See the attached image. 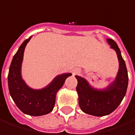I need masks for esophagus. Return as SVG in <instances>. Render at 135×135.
<instances>
[{
  "mask_svg": "<svg viewBox=\"0 0 135 135\" xmlns=\"http://www.w3.org/2000/svg\"><path fill=\"white\" fill-rule=\"evenodd\" d=\"M79 73V72H78V71H77V70H75V71H74V73H74V74H76V73Z\"/></svg>",
  "mask_w": 135,
  "mask_h": 135,
  "instance_id": "esophagus-1",
  "label": "esophagus"
}]
</instances>
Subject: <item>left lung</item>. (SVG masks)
Returning a JSON list of instances; mask_svg holds the SVG:
<instances>
[{
	"mask_svg": "<svg viewBox=\"0 0 135 135\" xmlns=\"http://www.w3.org/2000/svg\"><path fill=\"white\" fill-rule=\"evenodd\" d=\"M107 41L117 51L120 63L115 81L105 89L99 91L91 88L85 79L76 76L78 82L76 91L79 95V105L85 113L96 117H103L113 113L121 103L128 85L127 70L120 48L113 40L107 39Z\"/></svg>",
	"mask_w": 135,
	"mask_h": 135,
	"instance_id": "left-lung-1",
	"label": "left lung"
}]
</instances>
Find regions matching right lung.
<instances>
[{
	"mask_svg": "<svg viewBox=\"0 0 135 135\" xmlns=\"http://www.w3.org/2000/svg\"><path fill=\"white\" fill-rule=\"evenodd\" d=\"M30 38L26 39L21 44L14 55L9 68L8 84L10 94L17 107L25 114L37 117L46 115L52 111L57 92L72 73L57 76L47 87L41 90L29 88L22 79L21 65L25 47Z\"/></svg>",
	"mask_w": 135,
	"mask_h": 135,
	"instance_id": "obj_1",
	"label": "right lung"
}]
</instances>
